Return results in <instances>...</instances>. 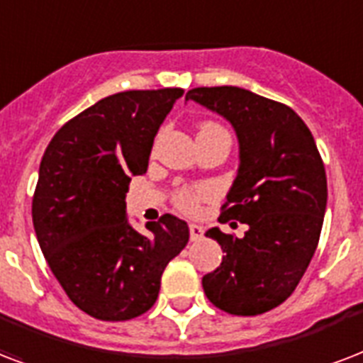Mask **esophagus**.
<instances>
[{"label": "esophagus", "instance_id": "esophagus-1", "mask_svg": "<svg viewBox=\"0 0 363 363\" xmlns=\"http://www.w3.org/2000/svg\"><path fill=\"white\" fill-rule=\"evenodd\" d=\"M203 226L200 225H190V240L192 242H198V240H201L203 238Z\"/></svg>", "mask_w": 363, "mask_h": 363}]
</instances>
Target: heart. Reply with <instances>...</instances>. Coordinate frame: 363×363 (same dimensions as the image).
I'll use <instances>...</instances> for the list:
<instances>
[{"instance_id":"1","label":"heart","mask_w":363,"mask_h":363,"mask_svg":"<svg viewBox=\"0 0 363 363\" xmlns=\"http://www.w3.org/2000/svg\"><path fill=\"white\" fill-rule=\"evenodd\" d=\"M203 127H218L215 125V123H206ZM206 196V190H182L179 196H177V203H179V207L181 209H184V211L188 213H194L196 209H198V201L201 200Z\"/></svg>"}]
</instances>
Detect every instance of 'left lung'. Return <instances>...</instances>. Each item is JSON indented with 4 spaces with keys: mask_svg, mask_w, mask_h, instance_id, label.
Returning a JSON list of instances; mask_svg holds the SVG:
<instances>
[{
    "mask_svg": "<svg viewBox=\"0 0 363 363\" xmlns=\"http://www.w3.org/2000/svg\"><path fill=\"white\" fill-rule=\"evenodd\" d=\"M186 101L223 116L238 138L236 179L218 220L245 236L206 232L223 262L201 286L217 308L257 316L286 301L311 264L328 207V179L311 129L291 108L242 87H196Z\"/></svg>",
    "mask_w": 363,
    "mask_h": 363,
    "instance_id": "left-lung-1",
    "label": "left lung"
}]
</instances>
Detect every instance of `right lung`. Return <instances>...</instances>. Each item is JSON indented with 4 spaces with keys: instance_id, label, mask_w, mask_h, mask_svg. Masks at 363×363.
Segmentation results:
<instances>
[{
    "instance_id": "right-lung-1",
    "label": "right lung",
    "mask_w": 363,
    "mask_h": 363,
    "mask_svg": "<svg viewBox=\"0 0 363 363\" xmlns=\"http://www.w3.org/2000/svg\"><path fill=\"white\" fill-rule=\"evenodd\" d=\"M182 93L106 96L60 127L41 157L35 236L72 303L96 320L123 322L150 311L163 270L186 247L182 218L167 213L140 234L125 211L131 177L146 173L154 137Z\"/></svg>"
}]
</instances>
